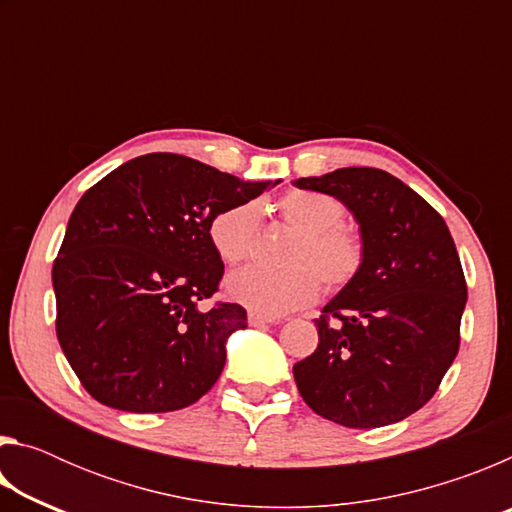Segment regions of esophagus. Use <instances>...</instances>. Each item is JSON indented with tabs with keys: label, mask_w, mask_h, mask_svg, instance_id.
<instances>
[{
	"label": "esophagus",
	"mask_w": 512,
	"mask_h": 512,
	"mask_svg": "<svg viewBox=\"0 0 512 512\" xmlns=\"http://www.w3.org/2000/svg\"><path fill=\"white\" fill-rule=\"evenodd\" d=\"M273 323H280V318L262 314V311H255V309L248 311V325L259 327V325H273Z\"/></svg>",
	"instance_id": "1"
}]
</instances>
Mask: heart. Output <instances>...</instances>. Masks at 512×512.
Masks as SVG:
<instances>
[{
	"instance_id": "1",
	"label": "heart",
	"mask_w": 512,
	"mask_h": 512,
	"mask_svg": "<svg viewBox=\"0 0 512 512\" xmlns=\"http://www.w3.org/2000/svg\"><path fill=\"white\" fill-rule=\"evenodd\" d=\"M275 210L293 230L282 253L287 266H248L230 275L225 291L232 300L275 316L311 305L320 293V280L327 291H341L357 280L366 266V241L343 221V205L336 198L296 189L284 194ZM207 235L221 262H248L262 241L259 205L244 201L223 207L214 214Z\"/></svg>"
}]
</instances>
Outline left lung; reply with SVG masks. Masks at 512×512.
<instances>
[{
  "mask_svg": "<svg viewBox=\"0 0 512 512\" xmlns=\"http://www.w3.org/2000/svg\"><path fill=\"white\" fill-rule=\"evenodd\" d=\"M348 205L366 266L316 318L318 348L293 366L311 411L375 429L422 409L461 345L467 284L443 216L400 178L348 167L298 178Z\"/></svg>",
  "mask_w": 512,
  "mask_h": 512,
  "instance_id": "1",
  "label": "left lung"
}]
</instances>
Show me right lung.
Instances as JSON below:
<instances>
[{"label":"right lung","mask_w":512,"mask_h":512,"mask_svg":"<svg viewBox=\"0 0 512 512\" xmlns=\"http://www.w3.org/2000/svg\"><path fill=\"white\" fill-rule=\"evenodd\" d=\"M273 180L244 183L178 153L140 155L92 185L54 259L56 336L94 400L131 413L194 404L225 366V339L248 325L214 302L223 262L210 221Z\"/></svg>","instance_id":"1"}]
</instances>
